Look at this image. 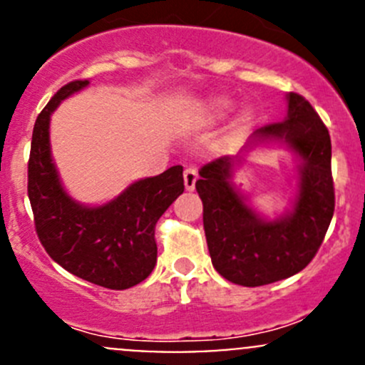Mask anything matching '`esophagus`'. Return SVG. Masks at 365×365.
Wrapping results in <instances>:
<instances>
[{
  "mask_svg": "<svg viewBox=\"0 0 365 365\" xmlns=\"http://www.w3.org/2000/svg\"><path fill=\"white\" fill-rule=\"evenodd\" d=\"M196 182H197L196 169H192V168L185 169V171H183V183H185V190L192 192V190L196 189Z\"/></svg>",
  "mask_w": 365,
  "mask_h": 365,
  "instance_id": "1",
  "label": "esophagus"
}]
</instances>
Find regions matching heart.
<instances>
[{
	"instance_id": "1",
	"label": "heart",
	"mask_w": 365,
	"mask_h": 365,
	"mask_svg": "<svg viewBox=\"0 0 365 365\" xmlns=\"http://www.w3.org/2000/svg\"><path fill=\"white\" fill-rule=\"evenodd\" d=\"M235 108V101L230 97H224V95H213V97H206L203 101L194 102L187 108L185 118L187 123L190 127H212L217 125L219 121H222L227 114L231 113V109ZM254 114L251 109H244L233 121V130L244 132L249 125L252 123Z\"/></svg>"
}]
</instances>
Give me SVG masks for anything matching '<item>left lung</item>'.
Wrapping results in <instances>:
<instances>
[{"instance_id": "1", "label": "left lung", "mask_w": 365, "mask_h": 365, "mask_svg": "<svg viewBox=\"0 0 365 365\" xmlns=\"http://www.w3.org/2000/svg\"><path fill=\"white\" fill-rule=\"evenodd\" d=\"M284 121L252 132L240 153L201 168L196 190L212 264L240 286H263L304 270L318 252L334 215L330 135L304 97L286 95ZM288 149L296 162V194L274 217L252 205L232 182L254 149Z\"/></svg>"}]
</instances>
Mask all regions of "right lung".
<instances>
[{"mask_svg": "<svg viewBox=\"0 0 365 365\" xmlns=\"http://www.w3.org/2000/svg\"><path fill=\"white\" fill-rule=\"evenodd\" d=\"M90 81L65 84L35 121L28 162V196L36 233L58 264L97 286L127 289L145 281L157 263L155 224L183 192V168L132 182L102 205L68 194L51 148V114Z\"/></svg>", "mask_w": 365, "mask_h": 365, "instance_id": "1", "label": "right lung"}]
</instances>
